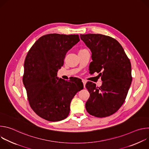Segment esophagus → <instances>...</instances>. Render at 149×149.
Returning <instances> with one entry per match:
<instances>
[{
	"instance_id": "esophagus-1",
	"label": "esophagus",
	"mask_w": 149,
	"mask_h": 149,
	"mask_svg": "<svg viewBox=\"0 0 149 149\" xmlns=\"http://www.w3.org/2000/svg\"><path fill=\"white\" fill-rule=\"evenodd\" d=\"M82 81L83 84H84V87H85V86H86V84L87 81H86V80H85V79H82Z\"/></svg>"
}]
</instances>
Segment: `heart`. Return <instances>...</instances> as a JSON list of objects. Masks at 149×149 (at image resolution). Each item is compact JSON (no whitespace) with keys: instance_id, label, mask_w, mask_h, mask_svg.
Listing matches in <instances>:
<instances>
[{"instance_id":"1","label":"heart","mask_w":149,"mask_h":149,"mask_svg":"<svg viewBox=\"0 0 149 149\" xmlns=\"http://www.w3.org/2000/svg\"><path fill=\"white\" fill-rule=\"evenodd\" d=\"M85 50H86V49H80L79 52H82V51H85Z\"/></svg>"}]
</instances>
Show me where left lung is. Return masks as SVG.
I'll use <instances>...</instances> for the list:
<instances>
[{
  "label": "left lung",
  "mask_w": 149,
  "mask_h": 149,
  "mask_svg": "<svg viewBox=\"0 0 149 149\" xmlns=\"http://www.w3.org/2000/svg\"><path fill=\"white\" fill-rule=\"evenodd\" d=\"M81 40L92 52L90 73L99 74L102 86L87 82L90 94L86 102L87 112L96 117L114 114L124 103L132 81L131 63L119 42L101 34L80 35Z\"/></svg>",
  "instance_id": "1"
}]
</instances>
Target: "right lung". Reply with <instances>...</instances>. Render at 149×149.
<instances>
[{"label":"right lung","mask_w":149,"mask_h":149,"mask_svg":"<svg viewBox=\"0 0 149 149\" xmlns=\"http://www.w3.org/2000/svg\"><path fill=\"white\" fill-rule=\"evenodd\" d=\"M79 41L78 35L47 34L35 42L26 56L23 82L29 103L46 120L67 118L72 99L84 88L80 79L65 81L56 77L67 52Z\"/></svg>","instance_id":"1"}]
</instances>
